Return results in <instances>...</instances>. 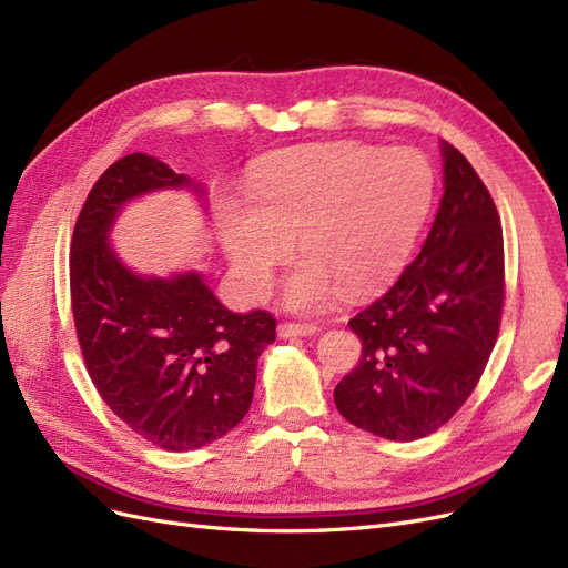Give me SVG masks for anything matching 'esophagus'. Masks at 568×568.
<instances>
[{"label": "esophagus", "mask_w": 568, "mask_h": 568, "mask_svg": "<svg viewBox=\"0 0 568 568\" xmlns=\"http://www.w3.org/2000/svg\"><path fill=\"white\" fill-rule=\"evenodd\" d=\"M320 332L317 324H301V322H284L277 326L280 338H294V336H315Z\"/></svg>", "instance_id": "34e87169"}]
</instances>
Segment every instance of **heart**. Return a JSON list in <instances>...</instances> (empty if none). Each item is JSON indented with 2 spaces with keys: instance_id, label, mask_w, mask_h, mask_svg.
I'll return each instance as SVG.
<instances>
[{
  "instance_id": "b5f03b06",
  "label": "heart",
  "mask_w": 568,
  "mask_h": 568,
  "mask_svg": "<svg viewBox=\"0 0 568 568\" xmlns=\"http://www.w3.org/2000/svg\"><path fill=\"white\" fill-rule=\"evenodd\" d=\"M436 173L422 151L353 142L301 149L265 163L248 203L222 199L217 232L246 294L263 298L294 253L288 311H326L346 291L367 296L407 265L432 213Z\"/></svg>"
}]
</instances>
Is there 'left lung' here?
<instances>
[{"label": "left lung", "instance_id": "obj_1", "mask_svg": "<svg viewBox=\"0 0 568 568\" xmlns=\"http://www.w3.org/2000/svg\"><path fill=\"white\" fill-rule=\"evenodd\" d=\"M443 199L419 255L348 326L359 365L334 388L351 424L388 440L434 434L467 403L505 303L503 227L486 184L440 142Z\"/></svg>", "mask_w": 568, "mask_h": 568}]
</instances>
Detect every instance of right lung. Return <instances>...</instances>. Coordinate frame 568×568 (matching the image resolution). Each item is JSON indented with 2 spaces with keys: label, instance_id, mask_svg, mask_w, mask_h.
<instances>
[{
  "label": "right lung",
  "instance_id": "right-lung-1",
  "mask_svg": "<svg viewBox=\"0 0 568 568\" xmlns=\"http://www.w3.org/2000/svg\"><path fill=\"white\" fill-rule=\"evenodd\" d=\"M168 189H205L146 153L97 180L75 222L71 301L84 365L104 403L134 434L170 453L203 448L246 417L257 357L274 341L265 311L232 313L199 270H130L111 232L125 205Z\"/></svg>",
  "mask_w": 568,
  "mask_h": 568
}]
</instances>
